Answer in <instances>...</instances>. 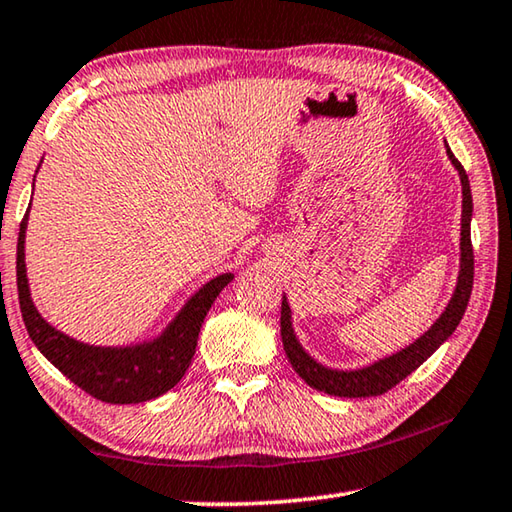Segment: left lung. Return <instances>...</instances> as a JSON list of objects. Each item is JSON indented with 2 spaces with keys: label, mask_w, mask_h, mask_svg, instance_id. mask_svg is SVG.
Instances as JSON below:
<instances>
[{
  "label": "left lung",
  "mask_w": 512,
  "mask_h": 512,
  "mask_svg": "<svg viewBox=\"0 0 512 512\" xmlns=\"http://www.w3.org/2000/svg\"><path fill=\"white\" fill-rule=\"evenodd\" d=\"M446 154H449L451 164L456 166L462 184V230H460V273H458V285L453 296L442 312L440 319H437L428 332H424L417 342L405 346L403 351L389 355L378 362L369 364L364 369L355 371H337L328 369L312 360L310 355L303 351V346L298 344L294 335V328H291V310L287 298H282V312H280V335H282V346H285V353L291 362V367L296 369L300 378L305 380L307 385L319 389V392H326L332 396H344V399H367V396H380L399 385L403 378H408L412 371L421 367L431 355L440 348L446 339L451 337V332L458 328L462 314L467 310L469 296H472V285H474V248H472V189H469V177L462 168L460 161L453 157L449 145H446Z\"/></svg>",
  "instance_id": "8db88e82"
}]
</instances>
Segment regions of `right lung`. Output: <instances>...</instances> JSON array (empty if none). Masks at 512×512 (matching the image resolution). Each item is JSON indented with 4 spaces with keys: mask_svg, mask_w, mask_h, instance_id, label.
<instances>
[{
    "mask_svg": "<svg viewBox=\"0 0 512 512\" xmlns=\"http://www.w3.org/2000/svg\"><path fill=\"white\" fill-rule=\"evenodd\" d=\"M24 230H27V216L22 218L18 234V298L22 321L31 342L63 376L104 403H143L157 399L180 383L196 353L202 321L216 296L227 287V282H232V273L218 275L196 291L164 330V335L152 342L123 348L88 346L52 328L31 303L27 269H24Z\"/></svg>",
    "mask_w": 512,
    "mask_h": 512,
    "instance_id": "obj_1",
    "label": "right lung"
}]
</instances>
